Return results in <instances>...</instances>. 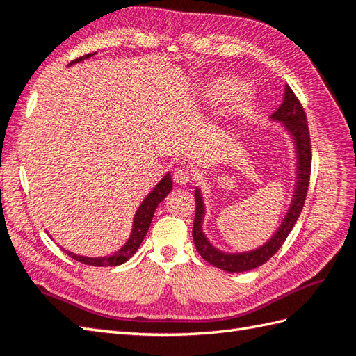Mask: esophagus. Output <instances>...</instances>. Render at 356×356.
<instances>
[{
    "instance_id": "esophagus-1",
    "label": "esophagus",
    "mask_w": 356,
    "mask_h": 356,
    "mask_svg": "<svg viewBox=\"0 0 356 356\" xmlns=\"http://www.w3.org/2000/svg\"><path fill=\"white\" fill-rule=\"evenodd\" d=\"M191 177L193 172L186 168H177L172 172V180H175L177 185H186L188 181H191Z\"/></svg>"
}]
</instances>
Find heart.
Segmentation results:
<instances>
[{
    "label": "heart",
    "instance_id": "heart-1",
    "mask_svg": "<svg viewBox=\"0 0 356 356\" xmlns=\"http://www.w3.org/2000/svg\"><path fill=\"white\" fill-rule=\"evenodd\" d=\"M203 98L209 104H217L225 98V111L229 115H241L249 109L254 92L249 85L239 83V80L234 76L221 74L211 79L203 86Z\"/></svg>",
    "mask_w": 356,
    "mask_h": 356
}]
</instances>
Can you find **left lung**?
I'll use <instances>...</instances> for the list:
<instances>
[{
  "mask_svg": "<svg viewBox=\"0 0 356 356\" xmlns=\"http://www.w3.org/2000/svg\"><path fill=\"white\" fill-rule=\"evenodd\" d=\"M271 118L279 120L285 122V126L290 130V134L296 139L297 145V158H299V180H297V189L296 195L291 204V209L288 211L286 217L279 227L276 235L273 236L270 241L262 245L261 249L243 253V254H226L218 252L216 247L209 244L208 239L204 238L202 232V220H203V200L200 193L195 189V217H194V226H193V238L194 244L197 247V252L200 253L204 261H208L211 266L221 268L229 273H243L249 271L256 267L266 264L271 256L282 247L285 239L293 230L297 218H299L300 212L303 209L305 200H307V193L309 188V177H311V162H312V147H311V136H309V127H308V118L305 113L303 106L299 98L293 92L290 86L285 88V98L279 109L271 115Z\"/></svg>",
  "mask_w": 356,
  "mask_h": 356,
  "instance_id": "8db88e82",
  "label": "left lung"
}]
</instances>
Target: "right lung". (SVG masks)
Listing matches in <instances>:
<instances>
[{"label": "right lung", "instance_id": "1", "mask_svg": "<svg viewBox=\"0 0 356 356\" xmlns=\"http://www.w3.org/2000/svg\"><path fill=\"white\" fill-rule=\"evenodd\" d=\"M89 56H92V54L81 56V57H79V59L72 60L71 63H76V62H80L83 59H88ZM171 185H172L171 176L167 175L159 181V185L156 186L150 194H148V197L143 202V204L139 206V209H138L136 216H135L131 236L127 241V244L124 245L120 252L111 254L109 258H83V256H77V254L70 253V252H66V253H68V256H71L72 259H76L81 264H86V266H92V267H113V266H120V264L129 261L131 256L136 253V250L139 249L140 243H143L144 236L148 232V227H150L153 213H154L156 208H158V204L163 200L165 197L170 194L171 188H172Z\"/></svg>", "mask_w": 356, "mask_h": 356}]
</instances>
